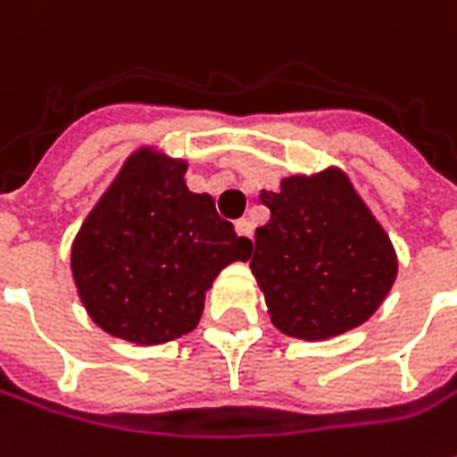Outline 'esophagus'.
Wrapping results in <instances>:
<instances>
[{"label": "esophagus", "instance_id": "obj_1", "mask_svg": "<svg viewBox=\"0 0 457 457\" xmlns=\"http://www.w3.org/2000/svg\"><path fill=\"white\" fill-rule=\"evenodd\" d=\"M235 232H237V235H240V237H250V235H253V222H250V220H237V222H235Z\"/></svg>", "mask_w": 457, "mask_h": 457}]
</instances>
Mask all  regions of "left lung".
<instances>
[{
	"label": "left lung",
	"mask_w": 457,
	"mask_h": 457,
	"mask_svg": "<svg viewBox=\"0 0 457 457\" xmlns=\"http://www.w3.org/2000/svg\"><path fill=\"white\" fill-rule=\"evenodd\" d=\"M260 199L270 220L255 229L250 268L278 331L321 341L367 321L397 278V253L349 174H293Z\"/></svg>",
	"instance_id": "1"
}]
</instances>
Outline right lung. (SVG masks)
Here are the masks:
<instances>
[{"label":"right lung","instance_id":"obj_1","mask_svg":"<svg viewBox=\"0 0 457 457\" xmlns=\"http://www.w3.org/2000/svg\"><path fill=\"white\" fill-rule=\"evenodd\" d=\"M184 174V159L141 146L72 240L78 295L111 337L154 346L189 334L220 270L253 253L210 195L189 192Z\"/></svg>","mask_w":457,"mask_h":457}]
</instances>
